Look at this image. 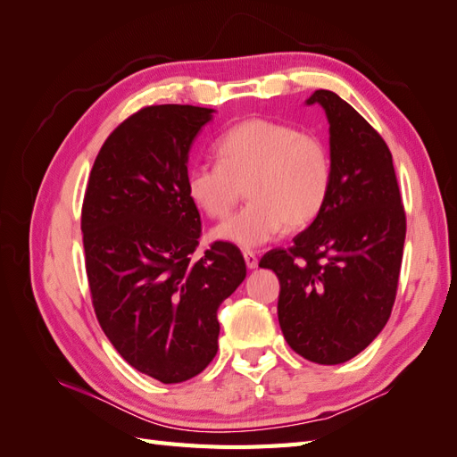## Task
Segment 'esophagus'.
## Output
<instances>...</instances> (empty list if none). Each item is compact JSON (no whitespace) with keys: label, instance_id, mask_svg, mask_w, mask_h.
<instances>
[{"label":"esophagus","instance_id":"obj_1","mask_svg":"<svg viewBox=\"0 0 457 457\" xmlns=\"http://www.w3.org/2000/svg\"><path fill=\"white\" fill-rule=\"evenodd\" d=\"M244 261H245V265H247V269H255L257 267V255H255V252H250V250H245L244 252Z\"/></svg>","mask_w":457,"mask_h":457}]
</instances>
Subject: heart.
Here are the masks:
<instances>
[{
  "instance_id": "b5f03b06",
  "label": "heart",
  "mask_w": 457,
  "mask_h": 457,
  "mask_svg": "<svg viewBox=\"0 0 457 457\" xmlns=\"http://www.w3.org/2000/svg\"><path fill=\"white\" fill-rule=\"evenodd\" d=\"M217 163L192 165L187 175L190 200L212 219H225L242 198L240 213L213 230V237L240 247H257L297 230L320 215L331 190L329 148L320 137L284 121L247 118L215 141Z\"/></svg>"
}]
</instances>
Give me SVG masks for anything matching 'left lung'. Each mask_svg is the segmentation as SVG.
Wrapping results in <instances>:
<instances>
[{
	"instance_id": "left-lung-1",
	"label": "left lung",
	"mask_w": 457,
	"mask_h": 457,
	"mask_svg": "<svg viewBox=\"0 0 457 457\" xmlns=\"http://www.w3.org/2000/svg\"><path fill=\"white\" fill-rule=\"evenodd\" d=\"M307 103L322 104L329 121V196L311 227L259 267L280 280L278 322L289 347L331 366L362 353L389 320L406 212L383 137L334 91L318 89Z\"/></svg>"
}]
</instances>
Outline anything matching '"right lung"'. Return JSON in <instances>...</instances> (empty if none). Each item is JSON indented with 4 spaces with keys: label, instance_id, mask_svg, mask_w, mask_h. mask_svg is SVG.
<instances>
[{
    "label": "right lung",
    "instance_id": "1",
    "mask_svg": "<svg viewBox=\"0 0 457 457\" xmlns=\"http://www.w3.org/2000/svg\"><path fill=\"white\" fill-rule=\"evenodd\" d=\"M212 108L152 104L108 135L81 205L86 272L103 331L123 361L162 383L217 354V311L245 278L230 242L192 259L202 234L187 190L188 150Z\"/></svg>",
    "mask_w": 457,
    "mask_h": 457
}]
</instances>
